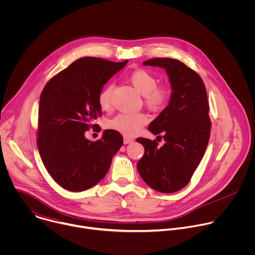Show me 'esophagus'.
<instances>
[{"label": "esophagus", "mask_w": 255, "mask_h": 255, "mask_svg": "<svg viewBox=\"0 0 255 255\" xmlns=\"http://www.w3.org/2000/svg\"><path fill=\"white\" fill-rule=\"evenodd\" d=\"M134 140L132 139V138H129V137H127V136H125L124 137V143L125 144H129V143H132Z\"/></svg>", "instance_id": "1"}]
</instances>
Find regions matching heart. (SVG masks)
I'll return each mask as SVG.
<instances>
[{
	"label": "heart",
	"mask_w": 255,
	"mask_h": 255,
	"mask_svg": "<svg viewBox=\"0 0 255 255\" xmlns=\"http://www.w3.org/2000/svg\"><path fill=\"white\" fill-rule=\"evenodd\" d=\"M132 86L144 96V103L153 110H160L164 108L171 98V89L168 86H157V78L146 69H136L129 76ZM113 86L105 87L98 97V102L103 110H108L111 107ZM148 118L144 113H120L109 121V127L117 130L126 136L136 135L142 127L147 123Z\"/></svg>",
	"instance_id": "1"
}]
</instances>
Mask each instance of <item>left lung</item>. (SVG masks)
Returning a JSON list of instances; mask_svg holds the SVG:
<instances>
[{
    "mask_svg": "<svg viewBox=\"0 0 255 255\" xmlns=\"http://www.w3.org/2000/svg\"><path fill=\"white\" fill-rule=\"evenodd\" d=\"M144 65L165 68L171 85L168 106L148 129L165 143L137 138L144 155L137 163L142 179L153 190L170 194L185 188L204 156L212 122L205 84L197 72L174 58L155 57Z\"/></svg>",
    "mask_w": 255,
    "mask_h": 255,
    "instance_id": "obj_1",
    "label": "left lung"
}]
</instances>
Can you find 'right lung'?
Listing matches in <instances>:
<instances>
[{"mask_svg": "<svg viewBox=\"0 0 255 255\" xmlns=\"http://www.w3.org/2000/svg\"><path fill=\"white\" fill-rule=\"evenodd\" d=\"M127 62L80 58L51 78L41 93L36 142L48 173L67 191L97 185L123 145L116 130H105L97 141L87 139L85 132L97 127L94 120L102 114L98 97L104 85Z\"/></svg>", "mask_w": 255, "mask_h": 255, "instance_id": "obj_1", "label": "right lung"}]
</instances>
